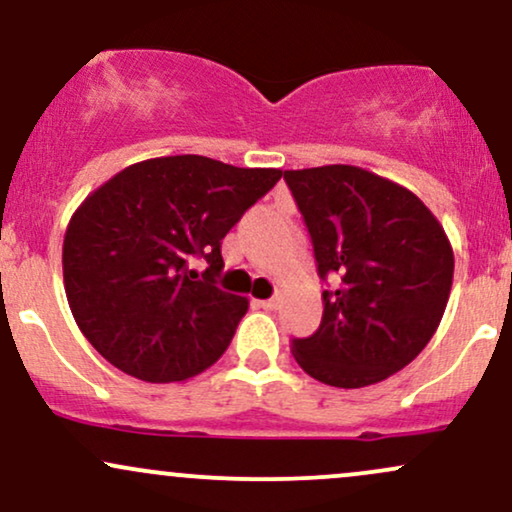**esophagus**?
<instances>
[{
    "label": "esophagus",
    "instance_id": "1",
    "mask_svg": "<svg viewBox=\"0 0 512 512\" xmlns=\"http://www.w3.org/2000/svg\"><path fill=\"white\" fill-rule=\"evenodd\" d=\"M278 297H271V300H258L256 304H258V307H263V309H268V312H271V309H275V307H278Z\"/></svg>",
    "mask_w": 512,
    "mask_h": 512
}]
</instances>
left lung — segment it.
<instances>
[{"label": "left lung", "mask_w": 512, "mask_h": 512, "mask_svg": "<svg viewBox=\"0 0 512 512\" xmlns=\"http://www.w3.org/2000/svg\"><path fill=\"white\" fill-rule=\"evenodd\" d=\"M312 237L324 317L292 355L314 380L358 389L428 346L445 314L455 256L435 215L399 183L348 164L285 171Z\"/></svg>", "instance_id": "8db88e82"}]
</instances>
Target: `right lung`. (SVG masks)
<instances>
[{
    "instance_id": "1",
    "label": "right lung",
    "mask_w": 512,
    "mask_h": 512,
    "mask_svg": "<svg viewBox=\"0 0 512 512\" xmlns=\"http://www.w3.org/2000/svg\"><path fill=\"white\" fill-rule=\"evenodd\" d=\"M280 176L179 154L96 188L62 244L67 302L86 341L145 382H183L217 363L249 309L215 283L222 239ZM195 257L209 263L200 276Z\"/></svg>"
}]
</instances>
